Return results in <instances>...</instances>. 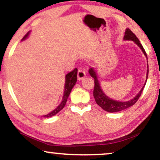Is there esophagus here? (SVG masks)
<instances>
[{
    "label": "esophagus",
    "instance_id": "obj_1",
    "mask_svg": "<svg viewBox=\"0 0 160 160\" xmlns=\"http://www.w3.org/2000/svg\"><path fill=\"white\" fill-rule=\"evenodd\" d=\"M85 76H86V72L84 69H79L78 72V80H82Z\"/></svg>",
    "mask_w": 160,
    "mask_h": 160
}]
</instances>
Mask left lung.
Segmentation results:
<instances>
[{
    "label": "left lung",
    "instance_id": "obj_1",
    "mask_svg": "<svg viewBox=\"0 0 160 160\" xmlns=\"http://www.w3.org/2000/svg\"><path fill=\"white\" fill-rule=\"evenodd\" d=\"M123 40H132L135 43H136L137 46H138L143 54L147 58V76H146V82L143 85V86L141 88L140 91L138 92V94L135 96L134 98H131V99L129 101H126V102H122V101H117L114 100L113 98H109L107 94H105L104 92L103 91L102 88L101 87L100 82L98 80V74L97 71H96V68H90L88 70V72L90 75L91 76L92 78L94 79V82H95V85H94V89H93V96L94 98H95L96 102L98 106H100L102 108L103 110L107 111L108 112H118L122 111V110H125L128 108L132 107V105L135 104L136 102L138 101V99L140 97L141 95V93H142L143 88H144L146 83H147V78H148V58L147 55L145 52L144 48H143L142 45L140 43V41L138 39V38L132 32V31L130 30V29L127 28L125 30V35L124 38H123Z\"/></svg>",
    "mask_w": 160,
    "mask_h": 160
}]
</instances>
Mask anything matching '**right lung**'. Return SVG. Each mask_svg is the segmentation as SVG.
I'll return each instance as SVG.
<instances>
[{
	"instance_id": "1",
	"label": "right lung",
	"mask_w": 160,
	"mask_h": 160,
	"mask_svg": "<svg viewBox=\"0 0 160 160\" xmlns=\"http://www.w3.org/2000/svg\"><path fill=\"white\" fill-rule=\"evenodd\" d=\"M30 31L27 33V35L22 38V41L26 40L27 38L30 36ZM77 74H78V69H75L73 71H72L68 74H67L66 76H65L64 95H63L62 102H61V103L58 104V107L56 108L55 109H53V111L49 112L48 114L42 115V117H44V118H51V117L56 115L58 112H59L64 107V106L66 104V102L67 101V98H68L69 94L71 93L72 89L73 88V87L75 86L76 82H77V79H78Z\"/></svg>"
}]
</instances>
